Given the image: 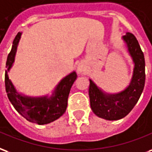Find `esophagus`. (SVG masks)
<instances>
[{"instance_id":"obj_1","label":"esophagus","mask_w":152,"mask_h":152,"mask_svg":"<svg viewBox=\"0 0 152 152\" xmlns=\"http://www.w3.org/2000/svg\"><path fill=\"white\" fill-rule=\"evenodd\" d=\"M77 71L79 72V73L85 71V66L83 64H79L78 66H77Z\"/></svg>"}]
</instances>
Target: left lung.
Listing matches in <instances>:
<instances>
[{
	"instance_id": "1",
	"label": "left lung",
	"mask_w": 152,
	"mask_h": 152,
	"mask_svg": "<svg viewBox=\"0 0 152 152\" xmlns=\"http://www.w3.org/2000/svg\"><path fill=\"white\" fill-rule=\"evenodd\" d=\"M134 62L132 80L125 91L116 95H106L90 79L91 108L99 117L115 121L125 117L132 110L141 96L145 85V59L137 39L130 32L123 36Z\"/></svg>"
}]
</instances>
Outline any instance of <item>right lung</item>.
I'll return each instance as SVG.
<instances>
[{"mask_svg": "<svg viewBox=\"0 0 152 152\" xmlns=\"http://www.w3.org/2000/svg\"><path fill=\"white\" fill-rule=\"evenodd\" d=\"M20 37L21 33L18 32L13 41V46L6 61L7 69L5 71V84L7 96L14 108L28 121L38 125L48 124L58 119L65 113L67 108L69 94L72 85L77 78V75L75 72H73L64 77L56 87L54 96L50 99L46 97L30 98L22 96L17 93L7 75V71L10 70L14 63Z\"/></svg>", "mask_w": 152, "mask_h": 152, "instance_id": "right-lung-1", "label": "right lung"}]
</instances>
